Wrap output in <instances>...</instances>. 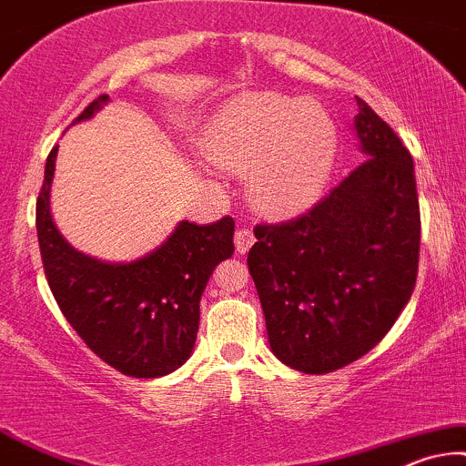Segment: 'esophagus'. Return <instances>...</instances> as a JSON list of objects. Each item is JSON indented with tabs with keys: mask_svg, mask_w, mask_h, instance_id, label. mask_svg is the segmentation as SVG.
<instances>
[{
	"mask_svg": "<svg viewBox=\"0 0 466 466\" xmlns=\"http://www.w3.org/2000/svg\"><path fill=\"white\" fill-rule=\"evenodd\" d=\"M253 240H256V238H253L251 228H247V226L238 228L237 234H234V245H237V251L238 253L249 251V247L253 245Z\"/></svg>",
	"mask_w": 466,
	"mask_h": 466,
	"instance_id": "esophagus-1",
	"label": "esophagus"
}]
</instances>
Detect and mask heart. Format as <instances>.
<instances>
[{
    "instance_id": "heart-1",
    "label": "heart",
    "mask_w": 466,
    "mask_h": 466,
    "mask_svg": "<svg viewBox=\"0 0 466 466\" xmlns=\"http://www.w3.org/2000/svg\"><path fill=\"white\" fill-rule=\"evenodd\" d=\"M202 150L217 167L247 172V193L258 210L290 215L325 189L338 157V128L316 103L247 94L210 120Z\"/></svg>"
}]
</instances>
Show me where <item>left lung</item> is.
<instances>
[{"label": "left lung", "mask_w": 466, "mask_h": 466, "mask_svg": "<svg viewBox=\"0 0 466 466\" xmlns=\"http://www.w3.org/2000/svg\"><path fill=\"white\" fill-rule=\"evenodd\" d=\"M365 161L309 213L258 226L249 273L281 363L305 374L374 349L409 303L420 260L415 165L391 127L357 96Z\"/></svg>", "instance_id": "obj_1"}]
</instances>
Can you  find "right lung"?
I'll use <instances>...</instances> for the list:
<instances>
[{
  "label": "right lung",
  "mask_w": 466,
  "mask_h": 466,
  "mask_svg": "<svg viewBox=\"0 0 466 466\" xmlns=\"http://www.w3.org/2000/svg\"><path fill=\"white\" fill-rule=\"evenodd\" d=\"M107 94L75 122L90 120ZM57 146L46 157L36 202L40 256L49 288L70 327L96 357L135 379H158L196 349L199 301L217 264L234 253V219L180 221L157 249L131 262H107L75 249L51 213Z\"/></svg>",
  "instance_id": "add662e5"
}]
</instances>
